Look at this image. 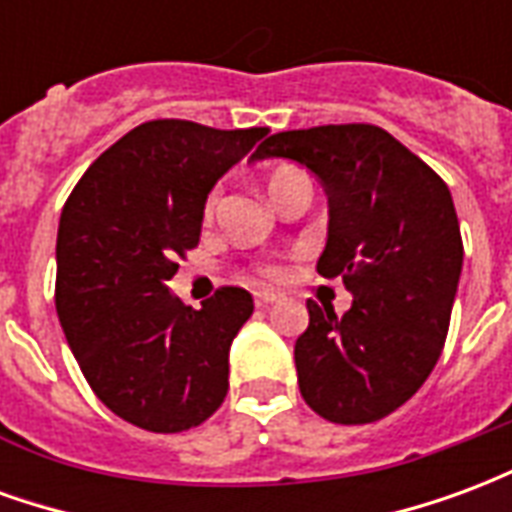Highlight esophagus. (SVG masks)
I'll use <instances>...</instances> for the list:
<instances>
[{
    "label": "esophagus",
    "instance_id": "1",
    "mask_svg": "<svg viewBox=\"0 0 512 512\" xmlns=\"http://www.w3.org/2000/svg\"><path fill=\"white\" fill-rule=\"evenodd\" d=\"M277 293L274 290H257L255 293V307H260V310H266V307H271V304H277Z\"/></svg>",
    "mask_w": 512,
    "mask_h": 512
}]
</instances>
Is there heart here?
I'll return each mask as SVG.
<instances>
[{
	"label": "heart",
	"instance_id": "b5f03b06",
	"mask_svg": "<svg viewBox=\"0 0 512 512\" xmlns=\"http://www.w3.org/2000/svg\"><path fill=\"white\" fill-rule=\"evenodd\" d=\"M293 178H301V172H296V169H279V172H274V175L268 178V186H266L268 194H271V191H277L279 186H285V183ZM216 205H219V191H213L211 197H208V202H205V216H213Z\"/></svg>",
	"mask_w": 512,
	"mask_h": 512
}]
</instances>
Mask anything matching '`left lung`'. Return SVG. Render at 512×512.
Returning a JSON list of instances; mask_svg holds the SVG:
<instances>
[{"mask_svg": "<svg viewBox=\"0 0 512 512\" xmlns=\"http://www.w3.org/2000/svg\"><path fill=\"white\" fill-rule=\"evenodd\" d=\"M288 158L329 194L318 274L354 296L343 318L307 301L296 340L307 406L329 422L392 414L441 356L463 268L461 227L447 183L384 128L318 126L268 136L252 161Z\"/></svg>", "mask_w": 512, "mask_h": 512, "instance_id": "8db88e82", "label": "left lung"}]
</instances>
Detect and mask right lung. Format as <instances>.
I'll return each instance as SVG.
<instances>
[{
  "instance_id": "add662e5",
  "label": "right lung",
  "mask_w": 512,
  "mask_h": 512,
  "mask_svg": "<svg viewBox=\"0 0 512 512\" xmlns=\"http://www.w3.org/2000/svg\"><path fill=\"white\" fill-rule=\"evenodd\" d=\"M266 134L150 120L95 158L62 208V332L101 403L136 428L189 430L227 395L230 345L252 296L222 288L194 310L167 282L200 241L216 180Z\"/></svg>"
}]
</instances>
